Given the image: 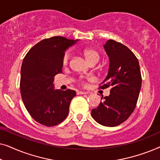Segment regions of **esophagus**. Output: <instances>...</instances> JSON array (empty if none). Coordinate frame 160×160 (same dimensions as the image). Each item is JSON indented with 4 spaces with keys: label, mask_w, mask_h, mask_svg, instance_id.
<instances>
[{
    "label": "esophagus",
    "mask_w": 160,
    "mask_h": 160,
    "mask_svg": "<svg viewBox=\"0 0 160 160\" xmlns=\"http://www.w3.org/2000/svg\"><path fill=\"white\" fill-rule=\"evenodd\" d=\"M86 94H88L87 92H82V91H78L77 95H86Z\"/></svg>",
    "instance_id": "1"
}]
</instances>
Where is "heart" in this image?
Wrapping results in <instances>:
<instances>
[{
    "instance_id": "1",
    "label": "heart",
    "mask_w": 160,
    "mask_h": 160,
    "mask_svg": "<svg viewBox=\"0 0 160 160\" xmlns=\"http://www.w3.org/2000/svg\"><path fill=\"white\" fill-rule=\"evenodd\" d=\"M82 55L84 57L85 60L90 64H95L98 62L100 59L99 53L92 48H86L82 51ZM69 54L68 53H65L62 58V65L64 67L67 66L68 64Z\"/></svg>"
}]
</instances>
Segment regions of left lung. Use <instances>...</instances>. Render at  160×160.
Wrapping results in <instances>:
<instances>
[{
  "instance_id": "8db88e82",
  "label": "left lung",
  "mask_w": 160,
  "mask_h": 160,
  "mask_svg": "<svg viewBox=\"0 0 160 160\" xmlns=\"http://www.w3.org/2000/svg\"><path fill=\"white\" fill-rule=\"evenodd\" d=\"M103 47L109 58V69L100 87L111 89L91 114L102 125L116 127L135 110L141 87V70L137 58L126 46L111 39Z\"/></svg>"
}]
</instances>
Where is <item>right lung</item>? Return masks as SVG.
I'll list each match as a JSON object with an SVG mask.
<instances>
[{
  "instance_id": "add662e5",
  "label": "right lung",
  "mask_w": 160,
  "mask_h": 160,
  "mask_svg": "<svg viewBox=\"0 0 160 160\" xmlns=\"http://www.w3.org/2000/svg\"><path fill=\"white\" fill-rule=\"evenodd\" d=\"M78 40L62 36L46 38L36 43L24 58L21 68L20 92L32 119L52 127L64 121L76 91L54 89V77L62 73V58L68 48Z\"/></svg>"
}]
</instances>
